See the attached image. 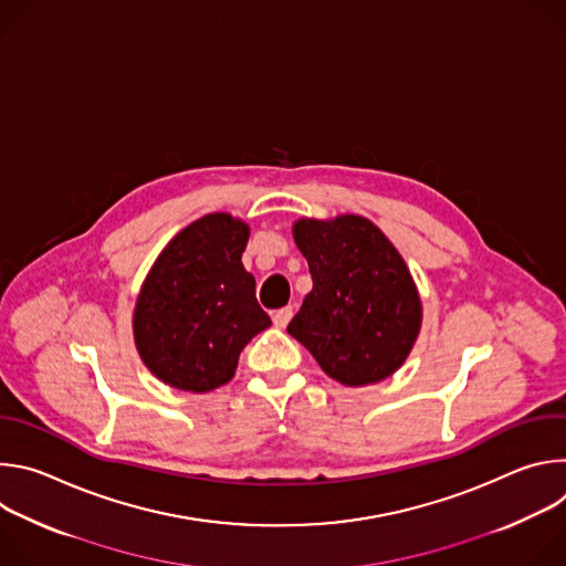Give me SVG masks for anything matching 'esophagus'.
<instances>
[{
    "instance_id": "34e87169",
    "label": "esophagus",
    "mask_w": 566,
    "mask_h": 566,
    "mask_svg": "<svg viewBox=\"0 0 566 566\" xmlns=\"http://www.w3.org/2000/svg\"><path fill=\"white\" fill-rule=\"evenodd\" d=\"M293 317V306H284V308H277L275 313H273V325L275 327H280V329H284L286 325H289V319Z\"/></svg>"
}]
</instances>
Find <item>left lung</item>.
Instances as JSON below:
<instances>
[{"mask_svg": "<svg viewBox=\"0 0 566 566\" xmlns=\"http://www.w3.org/2000/svg\"><path fill=\"white\" fill-rule=\"evenodd\" d=\"M293 239L313 289L286 332L340 385L389 378L408 360L423 325V302L406 260L360 214L302 217Z\"/></svg>", "mask_w": 566, "mask_h": 566, "instance_id": "8db88e82", "label": "left lung"}]
</instances>
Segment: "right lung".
I'll return each mask as SVG.
<instances>
[{"label": "right lung", "mask_w": 566, "mask_h": 566, "mask_svg": "<svg viewBox=\"0 0 566 566\" xmlns=\"http://www.w3.org/2000/svg\"><path fill=\"white\" fill-rule=\"evenodd\" d=\"M251 226L210 212L158 253L136 295L132 329L143 365L166 385L203 394L226 385L237 360L271 327L255 277L241 264Z\"/></svg>", "instance_id": "add662e5"}]
</instances>
